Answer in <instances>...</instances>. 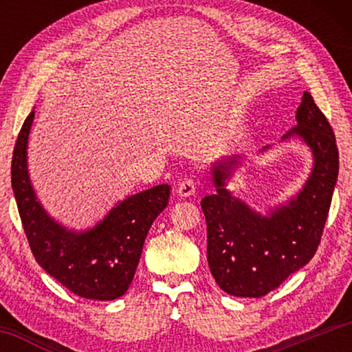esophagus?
I'll return each instance as SVG.
<instances>
[{
    "label": "esophagus",
    "mask_w": 352,
    "mask_h": 352,
    "mask_svg": "<svg viewBox=\"0 0 352 352\" xmlns=\"http://www.w3.org/2000/svg\"><path fill=\"white\" fill-rule=\"evenodd\" d=\"M195 192V183L192 178H184V180L177 186V195L182 199L190 197Z\"/></svg>",
    "instance_id": "obj_1"
}]
</instances>
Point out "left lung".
<instances>
[{
  "instance_id": "obj_1",
  "label": "left lung",
  "mask_w": 352,
  "mask_h": 352,
  "mask_svg": "<svg viewBox=\"0 0 352 352\" xmlns=\"http://www.w3.org/2000/svg\"><path fill=\"white\" fill-rule=\"evenodd\" d=\"M295 118L296 127L283 141L296 136L305 142L312 152V170L296 195L267 216L226 189L239 169V158L220 160L211 169L216 192L201 199L208 265L219 287L230 295H267L305 267L318 248L338 177V148L332 127L311 93L302 94ZM269 148L265 146L262 152Z\"/></svg>"
}]
</instances>
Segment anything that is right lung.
<instances>
[{
	"instance_id": "right-lung-1",
	"label": "right lung",
	"mask_w": 352,
	"mask_h": 352,
	"mask_svg": "<svg viewBox=\"0 0 352 352\" xmlns=\"http://www.w3.org/2000/svg\"><path fill=\"white\" fill-rule=\"evenodd\" d=\"M34 115L32 110L23 124L12 155V189L34 258L73 294L116 300L132 284L148 230L169 204L170 186L157 184L118 201L90 230H68L41 206L29 177L28 140Z\"/></svg>"
}]
</instances>
